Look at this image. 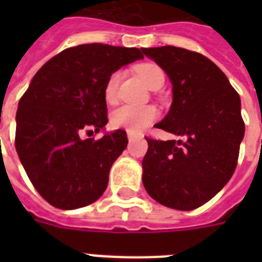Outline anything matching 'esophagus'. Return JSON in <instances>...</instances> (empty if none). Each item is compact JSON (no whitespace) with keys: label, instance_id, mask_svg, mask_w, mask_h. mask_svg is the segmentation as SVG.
<instances>
[{"label":"esophagus","instance_id":"34e87169","mask_svg":"<svg viewBox=\"0 0 262 262\" xmlns=\"http://www.w3.org/2000/svg\"><path fill=\"white\" fill-rule=\"evenodd\" d=\"M136 137L135 133H130V132H127V139L129 140H133Z\"/></svg>","mask_w":262,"mask_h":262}]
</instances>
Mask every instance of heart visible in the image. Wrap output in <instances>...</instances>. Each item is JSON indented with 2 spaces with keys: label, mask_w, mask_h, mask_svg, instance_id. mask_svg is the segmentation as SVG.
Masks as SVG:
<instances>
[{
  "label": "heart",
  "mask_w": 262,
  "mask_h": 262,
  "mask_svg": "<svg viewBox=\"0 0 262 262\" xmlns=\"http://www.w3.org/2000/svg\"><path fill=\"white\" fill-rule=\"evenodd\" d=\"M137 75L143 79L151 90H158L164 84V72L156 63H141L136 68ZM122 73L119 71L108 76L104 84V98L108 103H114L118 98V87ZM158 117V111L154 106H132L125 104L113 113L111 123L118 129H125L130 133H140L148 127Z\"/></svg>",
  "instance_id": "heart-1"
}]
</instances>
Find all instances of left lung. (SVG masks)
<instances>
[{
	"label": "left lung",
	"instance_id": "left-lung-1",
	"mask_svg": "<svg viewBox=\"0 0 262 262\" xmlns=\"http://www.w3.org/2000/svg\"><path fill=\"white\" fill-rule=\"evenodd\" d=\"M141 50L172 84L170 111L155 127L179 137H145L144 187L164 207L191 211L217 194L235 171L245 135L241 98L227 76L200 53L174 46Z\"/></svg>",
	"mask_w": 262,
	"mask_h": 262
}]
</instances>
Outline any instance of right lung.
<instances>
[{
  "mask_svg": "<svg viewBox=\"0 0 262 262\" xmlns=\"http://www.w3.org/2000/svg\"><path fill=\"white\" fill-rule=\"evenodd\" d=\"M144 58L140 49L90 43L61 51L43 65L18 102L16 151L38 193L59 209L95 203L127 145L125 130L107 123L104 84L121 67Z\"/></svg>",
  "mask_w": 262,
  "mask_h": 262,
  "instance_id": "obj_1",
  "label": "right lung"
}]
</instances>
